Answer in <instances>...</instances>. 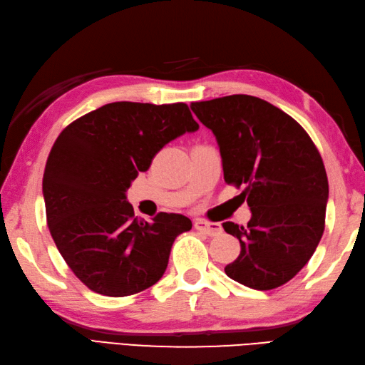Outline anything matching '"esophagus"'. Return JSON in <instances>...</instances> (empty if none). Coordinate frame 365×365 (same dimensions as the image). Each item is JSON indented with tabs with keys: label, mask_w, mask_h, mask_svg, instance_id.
<instances>
[{
	"label": "esophagus",
	"mask_w": 365,
	"mask_h": 365,
	"mask_svg": "<svg viewBox=\"0 0 365 365\" xmlns=\"http://www.w3.org/2000/svg\"><path fill=\"white\" fill-rule=\"evenodd\" d=\"M193 227L198 232H203L207 236H215L222 232V225L217 224V222H210V220H205V219H195L193 220Z\"/></svg>",
	"instance_id": "1"
}]
</instances>
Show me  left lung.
I'll use <instances>...</instances> for the list:
<instances>
[{
  "mask_svg": "<svg viewBox=\"0 0 365 365\" xmlns=\"http://www.w3.org/2000/svg\"><path fill=\"white\" fill-rule=\"evenodd\" d=\"M190 108L217 138L225 182L241 189L252 219L225 222L241 252L225 266L230 279L254 289L292 280L324 232L328 176L302 125L272 103L247 94L192 102Z\"/></svg>",
  "mask_w": 365,
  "mask_h": 365,
  "instance_id": "left-lung-1",
  "label": "left lung"
}]
</instances>
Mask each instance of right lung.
<instances>
[{
    "mask_svg": "<svg viewBox=\"0 0 365 365\" xmlns=\"http://www.w3.org/2000/svg\"><path fill=\"white\" fill-rule=\"evenodd\" d=\"M198 129L187 103L113 102L59 133L43 172L50 235L91 292L123 297L153 287L175 237L192 228L182 214L138 222L125 190L168 141Z\"/></svg>",
    "mask_w": 365,
    "mask_h": 365,
    "instance_id": "1",
    "label": "right lung"
}]
</instances>
